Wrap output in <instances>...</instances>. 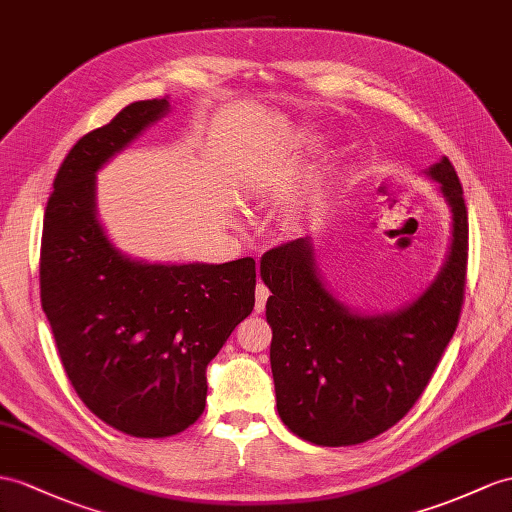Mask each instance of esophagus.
Instances as JSON below:
<instances>
[{
    "label": "esophagus",
    "instance_id": "esophagus-1",
    "mask_svg": "<svg viewBox=\"0 0 512 512\" xmlns=\"http://www.w3.org/2000/svg\"><path fill=\"white\" fill-rule=\"evenodd\" d=\"M267 297H269L267 286L263 282L256 284V313H263L265 304H267Z\"/></svg>",
    "mask_w": 512,
    "mask_h": 512
}]
</instances>
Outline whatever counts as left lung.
<instances>
[{
    "label": "left lung",
    "instance_id": "1",
    "mask_svg": "<svg viewBox=\"0 0 512 512\" xmlns=\"http://www.w3.org/2000/svg\"><path fill=\"white\" fill-rule=\"evenodd\" d=\"M450 206L452 241L441 271L393 313H358L336 297L306 239L260 258L269 286L271 373L284 426L326 447L365 443L395 426L426 389L456 332L465 295L467 208L445 156L423 171Z\"/></svg>",
    "mask_w": 512,
    "mask_h": 512
}]
</instances>
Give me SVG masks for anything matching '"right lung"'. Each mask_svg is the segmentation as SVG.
I'll return each instance as SVG.
<instances>
[{"label":"right lung","mask_w":512,"mask_h":512,"mask_svg":"<svg viewBox=\"0 0 512 512\" xmlns=\"http://www.w3.org/2000/svg\"><path fill=\"white\" fill-rule=\"evenodd\" d=\"M169 112L123 108L71 147L49 197L41 304L73 389L93 415L141 439L186 430L204 413L206 367L254 310L256 263H145L112 245L97 217V171Z\"/></svg>","instance_id":"add662e5"}]
</instances>
